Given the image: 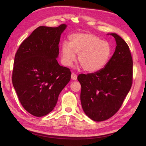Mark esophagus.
<instances>
[{"instance_id": "34e87169", "label": "esophagus", "mask_w": 146, "mask_h": 146, "mask_svg": "<svg viewBox=\"0 0 146 146\" xmlns=\"http://www.w3.org/2000/svg\"><path fill=\"white\" fill-rule=\"evenodd\" d=\"M77 78V75H76V74H75V73L72 72V74H71V79H72V80H76Z\"/></svg>"}]
</instances>
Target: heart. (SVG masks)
<instances>
[{"instance_id": "heart-1", "label": "heart", "mask_w": 146, "mask_h": 146, "mask_svg": "<svg viewBox=\"0 0 146 146\" xmlns=\"http://www.w3.org/2000/svg\"><path fill=\"white\" fill-rule=\"evenodd\" d=\"M61 58L64 65L70 66L78 54V61L83 70L96 72L104 69L111 58L110 44L90 33H78L70 35L69 44L61 46Z\"/></svg>"}]
</instances>
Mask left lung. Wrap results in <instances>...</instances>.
Wrapping results in <instances>:
<instances>
[{"mask_svg": "<svg viewBox=\"0 0 146 146\" xmlns=\"http://www.w3.org/2000/svg\"><path fill=\"white\" fill-rule=\"evenodd\" d=\"M110 35V34H108ZM116 47L105 67L92 74L78 75L84 112L92 120L104 121L114 115L129 93L133 81V60L129 46L116 33Z\"/></svg>", "mask_w": 146, "mask_h": 146, "instance_id": "1", "label": "left lung"}]
</instances>
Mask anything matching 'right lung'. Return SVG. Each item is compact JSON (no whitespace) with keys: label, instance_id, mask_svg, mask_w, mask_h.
I'll return each mask as SVG.
<instances>
[{"label":"right lung","instance_id":"1","mask_svg":"<svg viewBox=\"0 0 146 146\" xmlns=\"http://www.w3.org/2000/svg\"><path fill=\"white\" fill-rule=\"evenodd\" d=\"M67 25L40 26L17 50L12 82L24 108L33 116L51 112L59 94L70 80L71 72L57 61L61 34Z\"/></svg>","mask_w":146,"mask_h":146}]
</instances>
